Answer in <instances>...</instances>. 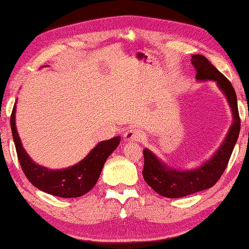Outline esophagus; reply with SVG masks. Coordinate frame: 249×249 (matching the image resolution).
<instances>
[{
	"mask_svg": "<svg viewBox=\"0 0 249 249\" xmlns=\"http://www.w3.org/2000/svg\"><path fill=\"white\" fill-rule=\"evenodd\" d=\"M124 140L126 142H141L144 140V133L136 127L128 128L124 134Z\"/></svg>",
	"mask_w": 249,
	"mask_h": 249,
	"instance_id": "esophagus-1",
	"label": "esophagus"
}]
</instances>
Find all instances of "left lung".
<instances>
[{
	"label": "left lung",
	"mask_w": 249,
	"mask_h": 249,
	"mask_svg": "<svg viewBox=\"0 0 249 249\" xmlns=\"http://www.w3.org/2000/svg\"><path fill=\"white\" fill-rule=\"evenodd\" d=\"M191 62L196 70V81H214L225 95L233 115V122L215 153L195 169H178L158 158L148 148H144L142 177L154 191L171 199L193 195L213 187L229 163L241 129L237 98L231 83L202 54H192Z\"/></svg>",
	"instance_id": "obj_1"
}]
</instances>
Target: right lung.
Returning <instances> with one entry per match:
<instances>
[{
    "label": "right lung",
    "instance_id": "obj_1",
    "mask_svg": "<svg viewBox=\"0 0 249 249\" xmlns=\"http://www.w3.org/2000/svg\"><path fill=\"white\" fill-rule=\"evenodd\" d=\"M15 113L16 103L11 115V128L20 167L33 185L54 196L78 197L89 192L98 182L108 156L120 145V136L100 142L81 161L75 165L64 169H49L36 163L24 149L16 128Z\"/></svg>",
    "mask_w": 249,
    "mask_h": 249
}]
</instances>
